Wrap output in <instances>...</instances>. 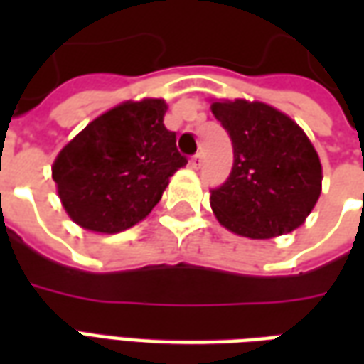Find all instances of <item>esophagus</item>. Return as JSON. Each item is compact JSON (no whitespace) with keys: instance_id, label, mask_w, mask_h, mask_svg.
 Instances as JSON below:
<instances>
[{"instance_id":"34e87169","label":"esophagus","mask_w":364,"mask_h":364,"mask_svg":"<svg viewBox=\"0 0 364 364\" xmlns=\"http://www.w3.org/2000/svg\"><path fill=\"white\" fill-rule=\"evenodd\" d=\"M200 166H203V154H195V156L191 158V167H193V169H198Z\"/></svg>"}]
</instances>
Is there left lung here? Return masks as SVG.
<instances>
[{"instance_id": "obj_1", "label": "left lung", "mask_w": 364, "mask_h": 364, "mask_svg": "<svg viewBox=\"0 0 364 364\" xmlns=\"http://www.w3.org/2000/svg\"><path fill=\"white\" fill-rule=\"evenodd\" d=\"M213 114L232 138L234 166L210 206L237 236L267 240L304 224L321 193V164L304 130L259 101H216Z\"/></svg>"}]
</instances>
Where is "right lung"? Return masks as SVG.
I'll use <instances>...</instances> for the list:
<instances>
[{
	"instance_id": "1",
	"label": "right lung",
	"mask_w": 364,
	"mask_h": 364,
	"mask_svg": "<svg viewBox=\"0 0 364 364\" xmlns=\"http://www.w3.org/2000/svg\"><path fill=\"white\" fill-rule=\"evenodd\" d=\"M164 99L127 101L66 144L52 166L62 205L82 228L117 234L144 220L187 164L167 130Z\"/></svg>"
}]
</instances>
